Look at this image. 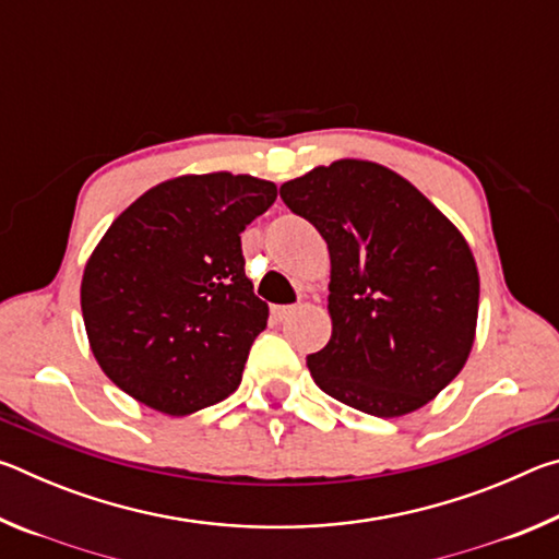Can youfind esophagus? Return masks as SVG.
Segmentation results:
<instances>
[{
    "mask_svg": "<svg viewBox=\"0 0 559 559\" xmlns=\"http://www.w3.org/2000/svg\"><path fill=\"white\" fill-rule=\"evenodd\" d=\"M296 313V306H273L271 308V316L278 320V323H283V320H286L288 316H293Z\"/></svg>",
    "mask_w": 559,
    "mask_h": 559,
    "instance_id": "obj_1",
    "label": "esophagus"
}]
</instances>
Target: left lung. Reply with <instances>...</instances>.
Masks as SVG:
<instances>
[{
    "label": "left lung",
    "instance_id": "left-lung-1",
    "mask_svg": "<svg viewBox=\"0 0 559 559\" xmlns=\"http://www.w3.org/2000/svg\"><path fill=\"white\" fill-rule=\"evenodd\" d=\"M281 200L330 251L333 335L308 355L333 400L382 419L433 400L476 337L478 269L466 239L412 182L337 159L281 185Z\"/></svg>",
    "mask_w": 559,
    "mask_h": 559
}]
</instances>
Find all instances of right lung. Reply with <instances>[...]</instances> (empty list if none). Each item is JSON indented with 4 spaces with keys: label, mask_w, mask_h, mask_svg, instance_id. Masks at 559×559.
<instances>
[{
    "label": "right lung",
    "mask_w": 559,
    "mask_h": 559,
    "mask_svg": "<svg viewBox=\"0 0 559 559\" xmlns=\"http://www.w3.org/2000/svg\"><path fill=\"white\" fill-rule=\"evenodd\" d=\"M251 175H185L132 202L91 253L81 310L100 370L132 400L187 416L229 396L269 306L241 231L276 202Z\"/></svg>",
    "instance_id": "obj_1"
}]
</instances>
